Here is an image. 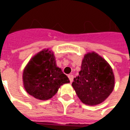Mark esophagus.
Segmentation results:
<instances>
[{
    "label": "esophagus",
    "instance_id": "esophagus-1",
    "mask_svg": "<svg viewBox=\"0 0 130 130\" xmlns=\"http://www.w3.org/2000/svg\"><path fill=\"white\" fill-rule=\"evenodd\" d=\"M68 77H69V80H70V82H72L73 80V75H71V74H70V75H68Z\"/></svg>",
    "mask_w": 130,
    "mask_h": 130
}]
</instances>
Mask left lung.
<instances>
[{"instance_id": "8db88e82", "label": "left lung", "mask_w": 130, "mask_h": 130, "mask_svg": "<svg viewBox=\"0 0 130 130\" xmlns=\"http://www.w3.org/2000/svg\"><path fill=\"white\" fill-rule=\"evenodd\" d=\"M73 80L72 86L78 98L90 106L105 101L115 87V76L111 65L95 52L84 55L79 75Z\"/></svg>"}]
</instances>
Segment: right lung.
I'll list each match as a JSON object with an SVG mask.
<instances>
[{
	"instance_id": "add662e5",
	"label": "right lung",
	"mask_w": 130,
	"mask_h": 130,
	"mask_svg": "<svg viewBox=\"0 0 130 130\" xmlns=\"http://www.w3.org/2000/svg\"><path fill=\"white\" fill-rule=\"evenodd\" d=\"M70 82L57 67L53 51L44 49L34 55L23 69L24 88L35 99L46 101L56 94L61 86Z\"/></svg>"
}]
</instances>
